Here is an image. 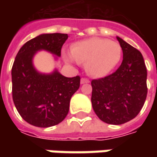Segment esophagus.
Segmentation results:
<instances>
[{
	"instance_id": "34e87169",
	"label": "esophagus",
	"mask_w": 157,
	"mask_h": 157,
	"mask_svg": "<svg viewBox=\"0 0 157 157\" xmlns=\"http://www.w3.org/2000/svg\"><path fill=\"white\" fill-rule=\"evenodd\" d=\"M89 82H90V80L88 78H82L81 80H80L81 84H86V83H89Z\"/></svg>"
}]
</instances>
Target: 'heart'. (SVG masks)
I'll list each match as a JSON object with an SVG mask.
<instances>
[{
  "label": "heart",
  "instance_id": "1",
  "mask_svg": "<svg viewBox=\"0 0 157 157\" xmlns=\"http://www.w3.org/2000/svg\"><path fill=\"white\" fill-rule=\"evenodd\" d=\"M122 50L115 41L94 37L76 43L71 55L77 63H86V70L93 77H104L121 60Z\"/></svg>",
  "mask_w": 157,
  "mask_h": 157
}]
</instances>
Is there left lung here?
<instances>
[{
	"label": "left lung",
	"instance_id": "8db88e82",
	"mask_svg": "<svg viewBox=\"0 0 157 157\" xmlns=\"http://www.w3.org/2000/svg\"><path fill=\"white\" fill-rule=\"evenodd\" d=\"M123 60L114 72L93 79L92 104L102 121L121 125L133 120L147 98V68L142 53L117 37Z\"/></svg>",
	"mask_w": 157,
	"mask_h": 157
}]
</instances>
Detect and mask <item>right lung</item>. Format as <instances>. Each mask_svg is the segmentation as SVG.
<instances>
[{
    "label": "right lung",
    "mask_w": 157,
    "mask_h": 157,
    "mask_svg": "<svg viewBox=\"0 0 157 157\" xmlns=\"http://www.w3.org/2000/svg\"><path fill=\"white\" fill-rule=\"evenodd\" d=\"M67 34H43L28 41L18 52L12 66V97L21 118L39 128L52 127L63 121L70 100L80 86V77L67 78L57 71L38 73L32 64L34 54L45 50L60 57Z\"/></svg>",
    "instance_id": "right-lung-1"
}]
</instances>
